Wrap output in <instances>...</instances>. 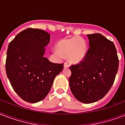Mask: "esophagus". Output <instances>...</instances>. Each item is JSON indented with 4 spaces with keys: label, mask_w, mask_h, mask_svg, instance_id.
<instances>
[{
    "label": "esophagus",
    "mask_w": 125,
    "mask_h": 125,
    "mask_svg": "<svg viewBox=\"0 0 125 125\" xmlns=\"http://www.w3.org/2000/svg\"><path fill=\"white\" fill-rule=\"evenodd\" d=\"M69 67V64H68L66 62V63H64V68H68Z\"/></svg>",
    "instance_id": "34e87169"
}]
</instances>
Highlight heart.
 <instances>
[{"mask_svg":"<svg viewBox=\"0 0 125 125\" xmlns=\"http://www.w3.org/2000/svg\"><path fill=\"white\" fill-rule=\"evenodd\" d=\"M58 56L67 57L70 62L78 63L85 58L87 54V46L83 40L75 36L67 40H62L57 45Z\"/></svg>","mask_w":125,"mask_h":125,"instance_id":"1","label":"heart"}]
</instances>
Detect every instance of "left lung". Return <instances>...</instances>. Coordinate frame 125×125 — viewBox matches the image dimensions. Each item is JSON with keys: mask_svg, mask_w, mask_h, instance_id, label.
Segmentation results:
<instances>
[{"mask_svg": "<svg viewBox=\"0 0 125 125\" xmlns=\"http://www.w3.org/2000/svg\"><path fill=\"white\" fill-rule=\"evenodd\" d=\"M90 47L85 58L71 65L70 89L75 98L84 103L102 99L113 85L119 59L112 41L99 33L87 34Z\"/></svg>", "mask_w": 125, "mask_h": 125, "instance_id": "left-lung-1", "label": "left lung"}]
</instances>
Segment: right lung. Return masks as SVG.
<instances>
[{
  "mask_svg": "<svg viewBox=\"0 0 125 125\" xmlns=\"http://www.w3.org/2000/svg\"><path fill=\"white\" fill-rule=\"evenodd\" d=\"M51 35L40 29L28 28L8 45L6 71L13 89L23 100L37 103L45 98L63 63L51 62L43 56Z\"/></svg>",
  "mask_w": 125,
  "mask_h": 125,
  "instance_id": "add662e5",
  "label": "right lung"
}]
</instances>
